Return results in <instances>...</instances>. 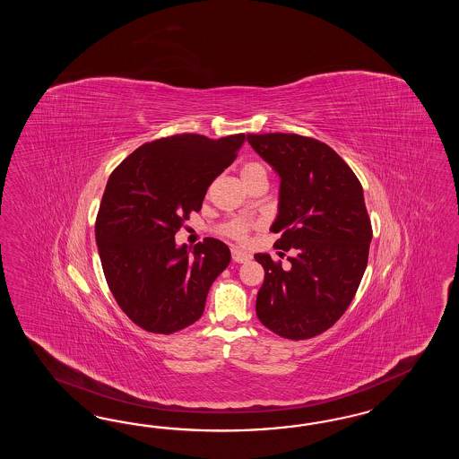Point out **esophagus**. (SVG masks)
Here are the masks:
<instances>
[{
    "label": "esophagus",
    "mask_w": 459,
    "mask_h": 459,
    "mask_svg": "<svg viewBox=\"0 0 459 459\" xmlns=\"http://www.w3.org/2000/svg\"><path fill=\"white\" fill-rule=\"evenodd\" d=\"M232 259L238 263V264H242V263H249L252 255H250L249 252H246V250L232 249Z\"/></svg>",
    "instance_id": "obj_1"
}]
</instances>
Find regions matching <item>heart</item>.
I'll use <instances>...</instances> for the list:
<instances>
[{"label": "heart", "instance_id": "heart-1", "mask_svg": "<svg viewBox=\"0 0 459 459\" xmlns=\"http://www.w3.org/2000/svg\"><path fill=\"white\" fill-rule=\"evenodd\" d=\"M240 177L244 181L254 180V178H267V171L261 163L250 161L240 169ZM247 230H249V222L244 221V219H232L230 222L225 223V227H223V232L227 236L234 237L238 240H242L244 237L247 236Z\"/></svg>", "mask_w": 459, "mask_h": 459}]
</instances>
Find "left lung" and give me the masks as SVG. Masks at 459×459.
Returning <instances> with one entry per match:
<instances>
[{"label":"left lung","mask_w":459,"mask_h":459,"mask_svg":"<svg viewBox=\"0 0 459 459\" xmlns=\"http://www.w3.org/2000/svg\"><path fill=\"white\" fill-rule=\"evenodd\" d=\"M279 177L276 247L290 267L255 254L264 267L257 318L271 332L306 340L333 326L351 303L368 261L372 227L360 181L330 146L298 134H247Z\"/></svg>","instance_id":"obj_1"}]
</instances>
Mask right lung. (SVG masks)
<instances>
[{
	"label": "right lung",
	"instance_id": "obj_1",
	"mask_svg": "<svg viewBox=\"0 0 459 459\" xmlns=\"http://www.w3.org/2000/svg\"><path fill=\"white\" fill-rule=\"evenodd\" d=\"M244 141L246 134L156 139L112 171L96 221L99 257L117 305L143 330L175 333L204 315L230 249L212 237L188 249L175 234L202 209L210 183Z\"/></svg>",
	"mask_w": 459,
	"mask_h": 459
}]
</instances>
